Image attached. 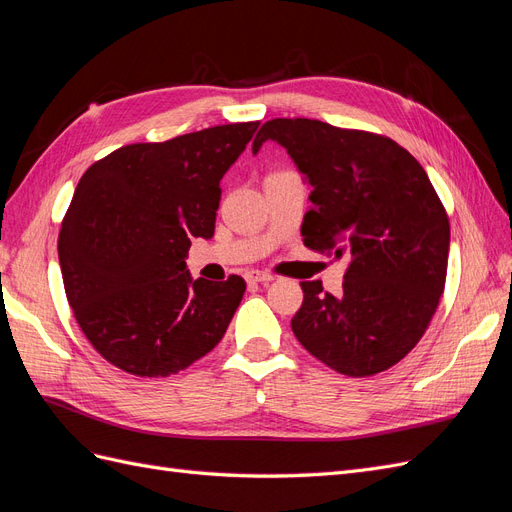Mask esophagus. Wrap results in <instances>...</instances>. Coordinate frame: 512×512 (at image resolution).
I'll return each instance as SVG.
<instances>
[{"label": "esophagus", "instance_id": "obj_1", "mask_svg": "<svg viewBox=\"0 0 512 512\" xmlns=\"http://www.w3.org/2000/svg\"><path fill=\"white\" fill-rule=\"evenodd\" d=\"M245 280L250 284H269V282H273V275L265 273V271H250V273H245Z\"/></svg>", "mask_w": 512, "mask_h": 512}]
</instances>
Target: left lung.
I'll list each match as a JSON object with an SVG mask.
<instances>
[{
    "mask_svg": "<svg viewBox=\"0 0 512 512\" xmlns=\"http://www.w3.org/2000/svg\"><path fill=\"white\" fill-rule=\"evenodd\" d=\"M265 141L312 185L303 243L350 258L337 297L301 282L294 337L344 376L393 367L423 337L446 282L451 226L425 168L391 138L318 119H271L252 151Z\"/></svg>",
    "mask_w": 512,
    "mask_h": 512,
    "instance_id": "8db88e82",
    "label": "left lung"
}]
</instances>
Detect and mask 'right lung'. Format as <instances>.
<instances>
[{"instance_id":"right-lung-1","label":"right lung","mask_w":512,"mask_h":512,"mask_svg":"<svg viewBox=\"0 0 512 512\" xmlns=\"http://www.w3.org/2000/svg\"><path fill=\"white\" fill-rule=\"evenodd\" d=\"M258 126L126 145L85 170L57 252L74 318L108 363L166 378L220 344L243 277L192 280L185 258L194 237H213L220 181Z\"/></svg>"}]
</instances>
